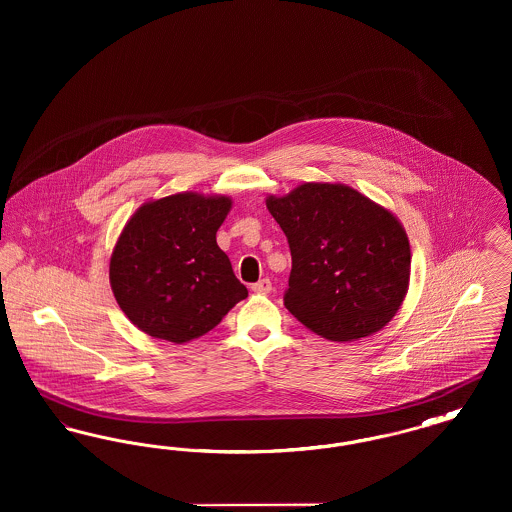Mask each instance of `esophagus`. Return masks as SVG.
I'll return each instance as SVG.
<instances>
[{"mask_svg": "<svg viewBox=\"0 0 512 512\" xmlns=\"http://www.w3.org/2000/svg\"><path fill=\"white\" fill-rule=\"evenodd\" d=\"M251 290L255 293H270V290H272V282H270L268 278H263V280H259L257 284H253Z\"/></svg>", "mask_w": 512, "mask_h": 512, "instance_id": "esophagus-1", "label": "esophagus"}]
</instances>
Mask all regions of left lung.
Returning <instances> with one entry per match:
<instances>
[{"instance_id":"obj_1","label":"left lung","mask_w":512,"mask_h":512,"mask_svg":"<svg viewBox=\"0 0 512 512\" xmlns=\"http://www.w3.org/2000/svg\"><path fill=\"white\" fill-rule=\"evenodd\" d=\"M267 209L292 251L286 309L330 341L382 330L411 278V245L390 209L347 184L305 182L268 195Z\"/></svg>"}]
</instances>
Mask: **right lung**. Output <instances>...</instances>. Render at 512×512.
Listing matches in <instances>:
<instances>
[{"mask_svg": "<svg viewBox=\"0 0 512 512\" xmlns=\"http://www.w3.org/2000/svg\"><path fill=\"white\" fill-rule=\"evenodd\" d=\"M230 209L228 195L180 192L146 201L124 224L109 282L122 313L147 336L195 340L247 297L217 245Z\"/></svg>", "mask_w": 512, "mask_h": 512, "instance_id": "1", "label": "right lung"}]
</instances>
